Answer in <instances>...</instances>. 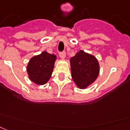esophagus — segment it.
I'll return each instance as SVG.
<instances>
[{"label": "esophagus", "instance_id": "esophagus-1", "mask_svg": "<svg viewBox=\"0 0 130 130\" xmlns=\"http://www.w3.org/2000/svg\"><path fill=\"white\" fill-rule=\"evenodd\" d=\"M59 56H60V58L62 59H65V57H66V53L63 51V52H61L60 54H59Z\"/></svg>", "mask_w": 130, "mask_h": 130}]
</instances>
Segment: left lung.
Here are the masks:
<instances>
[{
	"mask_svg": "<svg viewBox=\"0 0 130 130\" xmlns=\"http://www.w3.org/2000/svg\"><path fill=\"white\" fill-rule=\"evenodd\" d=\"M71 77L76 87L85 89L95 82L100 74V63L94 56L80 50L70 59Z\"/></svg>",
	"mask_w": 130,
	"mask_h": 130,
	"instance_id": "8db88e82",
	"label": "left lung"
}]
</instances>
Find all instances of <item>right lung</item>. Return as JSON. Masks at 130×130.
<instances>
[{
  "label": "right lung",
  "instance_id": "obj_1",
  "mask_svg": "<svg viewBox=\"0 0 130 130\" xmlns=\"http://www.w3.org/2000/svg\"><path fill=\"white\" fill-rule=\"evenodd\" d=\"M56 59V55L46 51L33 56L26 67L28 79L37 85L46 84L51 78Z\"/></svg>",
  "mask_w": 130,
  "mask_h": 130
}]
</instances>
